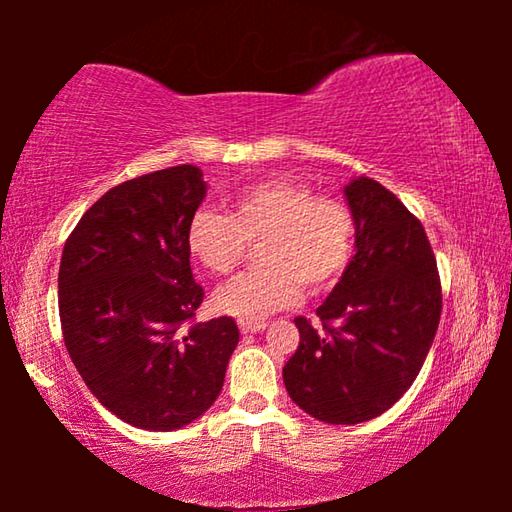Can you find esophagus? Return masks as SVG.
<instances>
[{"label":"esophagus","mask_w":512,"mask_h":512,"mask_svg":"<svg viewBox=\"0 0 512 512\" xmlns=\"http://www.w3.org/2000/svg\"><path fill=\"white\" fill-rule=\"evenodd\" d=\"M239 329H241V334L262 332V329H266V320H241Z\"/></svg>","instance_id":"esophagus-1"}]
</instances>
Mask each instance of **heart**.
I'll return each mask as SVG.
<instances>
[{
    "label": "heart",
    "mask_w": 512,
    "mask_h": 512,
    "mask_svg": "<svg viewBox=\"0 0 512 512\" xmlns=\"http://www.w3.org/2000/svg\"><path fill=\"white\" fill-rule=\"evenodd\" d=\"M357 216L336 196H316L289 178L259 180L241 189L228 212L198 210L187 228V248L214 275H230L259 244L255 271L214 293L221 314L262 320L293 307L302 289L316 296L343 280L357 250Z\"/></svg>",
    "instance_id": "obj_1"
}]
</instances>
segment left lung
<instances>
[{
	"label": "left lung",
	"instance_id": "left-lung-1",
	"mask_svg": "<svg viewBox=\"0 0 512 512\" xmlns=\"http://www.w3.org/2000/svg\"><path fill=\"white\" fill-rule=\"evenodd\" d=\"M357 253L316 309L298 316L300 343L282 370L302 411L327 424L377 418L409 391L443 311L440 275L420 219L372 178L345 187Z\"/></svg>",
	"mask_w": 512,
	"mask_h": 512
}]
</instances>
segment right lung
<instances>
[{
  "label": "right lung",
  "mask_w": 512,
  "mask_h": 512,
  "mask_svg": "<svg viewBox=\"0 0 512 512\" xmlns=\"http://www.w3.org/2000/svg\"><path fill=\"white\" fill-rule=\"evenodd\" d=\"M203 198L192 164L144 173L108 189L65 241V348L90 393L137 429L173 431L203 415L239 343L230 316L196 323L205 291L187 228Z\"/></svg>",
  "instance_id": "right-lung-1"
}]
</instances>
